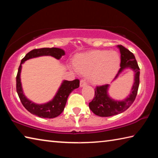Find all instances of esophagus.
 I'll return each instance as SVG.
<instances>
[{
  "label": "esophagus",
  "mask_w": 158,
  "mask_h": 158,
  "mask_svg": "<svg viewBox=\"0 0 158 158\" xmlns=\"http://www.w3.org/2000/svg\"><path fill=\"white\" fill-rule=\"evenodd\" d=\"M85 85H86V81H85V80L81 79V81H80V86L83 87V86H84Z\"/></svg>",
  "instance_id": "obj_1"
}]
</instances>
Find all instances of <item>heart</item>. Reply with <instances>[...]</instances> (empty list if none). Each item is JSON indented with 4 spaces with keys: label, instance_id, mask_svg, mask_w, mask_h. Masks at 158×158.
<instances>
[{
    "label": "heart",
    "instance_id": "1",
    "mask_svg": "<svg viewBox=\"0 0 158 158\" xmlns=\"http://www.w3.org/2000/svg\"><path fill=\"white\" fill-rule=\"evenodd\" d=\"M120 62V56L114 51H92L78 56L73 68L77 73H89L93 84H103L117 73Z\"/></svg>",
    "mask_w": 158,
    "mask_h": 158
}]
</instances>
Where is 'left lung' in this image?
<instances>
[{"label":"left lung","mask_w":158,"mask_h":158,"mask_svg":"<svg viewBox=\"0 0 158 158\" xmlns=\"http://www.w3.org/2000/svg\"><path fill=\"white\" fill-rule=\"evenodd\" d=\"M117 47L121 53V68L115 77L116 80L119 74L125 69H131L135 73V79L130 95L123 100H116L109 95V84L97 86L95 89V97L89 103V108L93 113L101 117L112 116L125 111L135 101L139 85V68L132 52L122 45Z\"/></svg>","instance_id":"1"}]
</instances>
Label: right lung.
<instances>
[{
    "label": "right lung",
    "mask_w": 158,
    "mask_h": 158,
    "mask_svg": "<svg viewBox=\"0 0 158 158\" xmlns=\"http://www.w3.org/2000/svg\"><path fill=\"white\" fill-rule=\"evenodd\" d=\"M65 54V51L60 48H42V49H35L31 51L21 60L17 75V92L23 106L32 114L45 118H53L59 116L64 110L69 95L74 89L79 87V80L74 79L73 81L64 80L58 89L56 94L52 100L44 104H36L28 100L23 93L21 82L22 64L31 58L43 56H50L59 60Z\"/></svg>",
    "instance_id": "add662e5"
}]
</instances>
